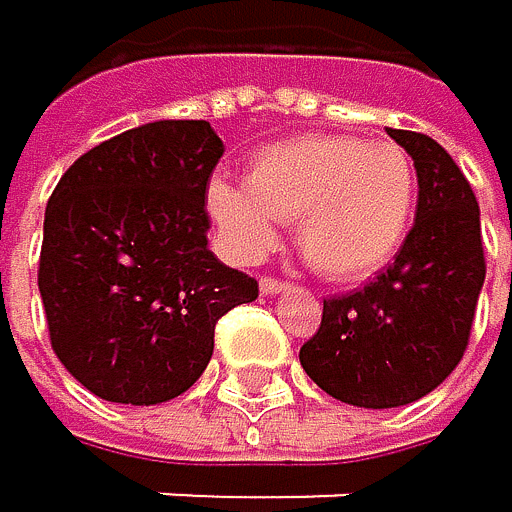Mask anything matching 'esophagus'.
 Returning a JSON list of instances; mask_svg holds the SVG:
<instances>
[{
    "instance_id": "obj_1",
    "label": "esophagus",
    "mask_w": 512,
    "mask_h": 512,
    "mask_svg": "<svg viewBox=\"0 0 512 512\" xmlns=\"http://www.w3.org/2000/svg\"><path fill=\"white\" fill-rule=\"evenodd\" d=\"M285 288H288L285 279H279V276H261V291L264 294H276V291H285Z\"/></svg>"
}]
</instances>
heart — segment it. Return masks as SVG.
I'll return each mask as SVG.
<instances>
[{"label":"heart","instance_id":"1","mask_svg":"<svg viewBox=\"0 0 512 512\" xmlns=\"http://www.w3.org/2000/svg\"><path fill=\"white\" fill-rule=\"evenodd\" d=\"M418 199V174L393 141L307 134L264 147L245 184L214 178L211 221L239 261H258L276 224H294L304 261L325 279L350 282L381 270L399 251Z\"/></svg>","mask_w":512,"mask_h":512}]
</instances>
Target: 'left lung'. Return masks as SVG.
Masks as SVG:
<instances>
[{"mask_svg":"<svg viewBox=\"0 0 512 512\" xmlns=\"http://www.w3.org/2000/svg\"><path fill=\"white\" fill-rule=\"evenodd\" d=\"M387 134L415 159V224L387 270L322 301V322L301 347L307 375L359 408H396L436 390L470 344L485 282L479 202L464 171L421 131Z\"/></svg>","mask_w":512,"mask_h":512,"instance_id":"8db88e82","label":"left lung"}]
</instances>
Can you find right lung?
I'll return each mask as SVG.
<instances>
[{"label": "right lung", "instance_id": "add662e5", "mask_svg": "<svg viewBox=\"0 0 512 512\" xmlns=\"http://www.w3.org/2000/svg\"><path fill=\"white\" fill-rule=\"evenodd\" d=\"M224 141L202 119L122 131L57 181L39 251L48 338L107 402L156 405L190 390L214 325L258 298V279L208 251L205 193Z\"/></svg>", "mask_w": 512, "mask_h": 512}]
</instances>
